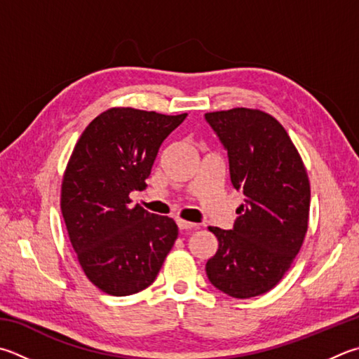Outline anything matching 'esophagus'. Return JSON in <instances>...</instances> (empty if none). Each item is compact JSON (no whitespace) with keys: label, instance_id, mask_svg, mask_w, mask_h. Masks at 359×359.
I'll return each instance as SVG.
<instances>
[{"label":"esophagus","instance_id":"esophagus-1","mask_svg":"<svg viewBox=\"0 0 359 359\" xmlns=\"http://www.w3.org/2000/svg\"><path fill=\"white\" fill-rule=\"evenodd\" d=\"M177 226L180 231H188V229H194V227H198L196 223H190V221H185V219H177Z\"/></svg>","mask_w":359,"mask_h":359}]
</instances>
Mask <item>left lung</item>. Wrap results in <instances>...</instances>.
Here are the masks:
<instances>
[{
  "instance_id": "left-lung-1",
  "label": "left lung",
  "mask_w": 359,
  "mask_h": 359,
  "mask_svg": "<svg viewBox=\"0 0 359 359\" xmlns=\"http://www.w3.org/2000/svg\"><path fill=\"white\" fill-rule=\"evenodd\" d=\"M229 160L231 184L243 204L231 231L208 227L218 251L207 260L208 281L233 298L262 295L281 281L308 231L311 187L287 132L259 109L207 113Z\"/></svg>"
}]
</instances>
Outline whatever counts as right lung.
Listing matches in <instances>:
<instances>
[{"instance_id":"1","label":"right lung","mask_w":359,"mask_h":359,"mask_svg":"<svg viewBox=\"0 0 359 359\" xmlns=\"http://www.w3.org/2000/svg\"><path fill=\"white\" fill-rule=\"evenodd\" d=\"M187 114L111 108L78 140L64 172L61 212L84 275L108 295L144 290L177 238L174 219L130 205L158 149Z\"/></svg>"}]
</instances>
